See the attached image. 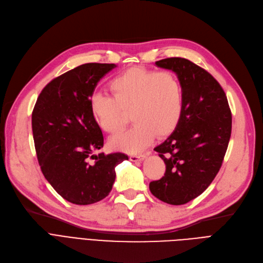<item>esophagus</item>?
Wrapping results in <instances>:
<instances>
[{"label":"esophagus","instance_id":"esophagus-1","mask_svg":"<svg viewBox=\"0 0 263 263\" xmlns=\"http://www.w3.org/2000/svg\"><path fill=\"white\" fill-rule=\"evenodd\" d=\"M146 158V154H139V155H131L130 160L131 161H142Z\"/></svg>","mask_w":263,"mask_h":263}]
</instances>
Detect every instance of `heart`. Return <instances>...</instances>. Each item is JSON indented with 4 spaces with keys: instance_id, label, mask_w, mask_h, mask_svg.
I'll return each mask as SVG.
<instances>
[{
    "instance_id": "b5f03b06",
    "label": "heart",
    "mask_w": 263,
    "mask_h": 263,
    "mask_svg": "<svg viewBox=\"0 0 263 263\" xmlns=\"http://www.w3.org/2000/svg\"><path fill=\"white\" fill-rule=\"evenodd\" d=\"M110 95L95 93L90 110L100 128L109 134L119 133L128 123L134 125L110 140V145L126 153H138L154 140L164 138L179 124L183 109V90L178 78L169 71L129 68L112 78Z\"/></svg>"
}]
</instances>
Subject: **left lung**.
Instances as JSON below:
<instances>
[{"instance_id":"obj_1","label":"left lung","mask_w":263,"mask_h":263,"mask_svg":"<svg viewBox=\"0 0 263 263\" xmlns=\"http://www.w3.org/2000/svg\"><path fill=\"white\" fill-rule=\"evenodd\" d=\"M156 65L178 76L183 109L176 130L154 148L166 172L149 183V190L163 202L184 205L199 196L219 172L231 138L232 114L221 85L201 67L181 57Z\"/></svg>"}]
</instances>
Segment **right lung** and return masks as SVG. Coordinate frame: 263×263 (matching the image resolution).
I'll return each instance as SVG.
<instances>
[{
	"mask_svg": "<svg viewBox=\"0 0 263 263\" xmlns=\"http://www.w3.org/2000/svg\"><path fill=\"white\" fill-rule=\"evenodd\" d=\"M115 64L89 63L55 78L39 95L32 111V133L43 176L60 195L76 205L104 199L112 189L122 153H93L104 145L93 119L90 97Z\"/></svg>",
	"mask_w": 263,
	"mask_h": 263,
	"instance_id": "obj_1",
	"label": "right lung"
}]
</instances>
